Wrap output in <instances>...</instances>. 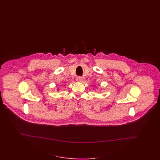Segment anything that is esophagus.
Masks as SVG:
<instances>
[{"label": "esophagus", "instance_id": "1", "mask_svg": "<svg viewBox=\"0 0 160 160\" xmlns=\"http://www.w3.org/2000/svg\"><path fill=\"white\" fill-rule=\"evenodd\" d=\"M76 80H77L78 82H82V77H78Z\"/></svg>", "mask_w": 160, "mask_h": 160}]
</instances>
